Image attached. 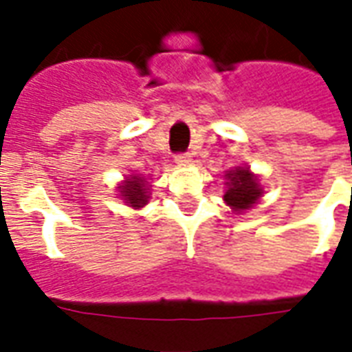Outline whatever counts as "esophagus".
Returning a JSON list of instances; mask_svg holds the SVG:
<instances>
[{
  "instance_id": "1",
  "label": "esophagus",
  "mask_w": 352,
  "mask_h": 352,
  "mask_svg": "<svg viewBox=\"0 0 352 352\" xmlns=\"http://www.w3.org/2000/svg\"><path fill=\"white\" fill-rule=\"evenodd\" d=\"M175 162L179 164V166H186V164H190V162H192L190 154H188V153L175 154Z\"/></svg>"
}]
</instances>
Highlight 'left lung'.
I'll return each instance as SVG.
<instances>
[{
    "label": "left lung",
    "instance_id": "obj_1",
    "mask_svg": "<svg viewBox=\"0 0 352 352\" xmlns=\"http://www.w3.org/2000/svg\"><path fill=\"white\" fill-rule=\"evenodd\" d=\"M228 190L224 194V199L234 211H245L256 204V199L262 196V188H260L258 179L252 175L249 169H239L230 171L228 175Z\"/></svg>",
    "mask_w": 352,
    "mask_h": 352
}]
</instances>
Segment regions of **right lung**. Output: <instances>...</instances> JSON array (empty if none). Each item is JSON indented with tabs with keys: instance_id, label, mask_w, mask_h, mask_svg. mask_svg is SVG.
I'll return each mask as SVG.
<instances>
[{
	"instance_id": "add662e5",
	"label": "right lung",
	"mask_w": 352,
	"mask_h": 352,
	"mask_svg": "<svg viewBox=\"0 0 352 352\" xmlns=\"http://www.w3.org/2000/svg\"><path fill=\"white\" fill-rule=\"evenodd\" d=\"M146 181L143 177H138V175H131L122 186H118V190H120V196H122L131 207H143L148 204V196H146V190L145 188Z\"/></svg>"
}]
</instances>
